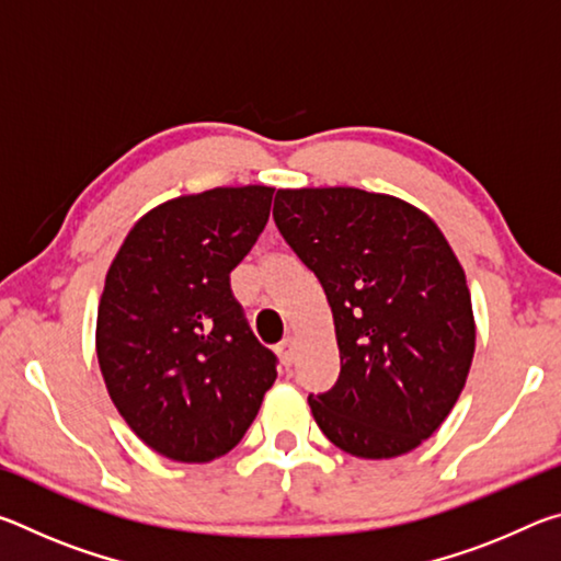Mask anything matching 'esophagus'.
I'll return each mask as SVG.
<instances>
[{"label": "esophagus", "instance_id": "34e87169", "mask_svg": "<svg viewBox=\"0 0 561 561\" xmlns=\"http://www.w3.org/2000/svg\"><path fill=\"white\" fill-rule=\"evenodd\" d=\"M294 354H297V346H294V339H284L277 344V356L284 366L294 364Z\"/></svg>", "mask_w": 561, "mask_h": 561}]
</instances>
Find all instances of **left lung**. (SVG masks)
Segmentation results:
<instances>
[{
  "instance_id": "8db88e82",
  "label": "left lung",
  "mask_w": 561,
  "mask_h": 561,
  "mask_svg": "<svg viewBox=\"0 0 561 561\" xmlns=\"http://www.w3.org/2000/svg\"><path fill=\"white\" fill-rule=\"evenodd\" d=\"M272 215L334 314L341 374L309 396L321 433L356 458L411 453L453 411L474 354L448 240L417 207L358 187L277 190Z\"/></svg>"
}]
</instances>
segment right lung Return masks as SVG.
<instances>
[{"label":"right lung","instance_id":"obj_1","mask_svg":"<svg viewBox=\"0 0 561 561\" xmlns=\"http://www.w3.org/2000/svg\"><path fill=\"white\" fill-rule=\"evenodd\" d=\"M274 187H215L140 217L106 274L96 354L111 401L178 462L230 453L277 378L230 272L270 220Z\"/></svg>","mask_w":561,"mask_h":561}]
</instances>
